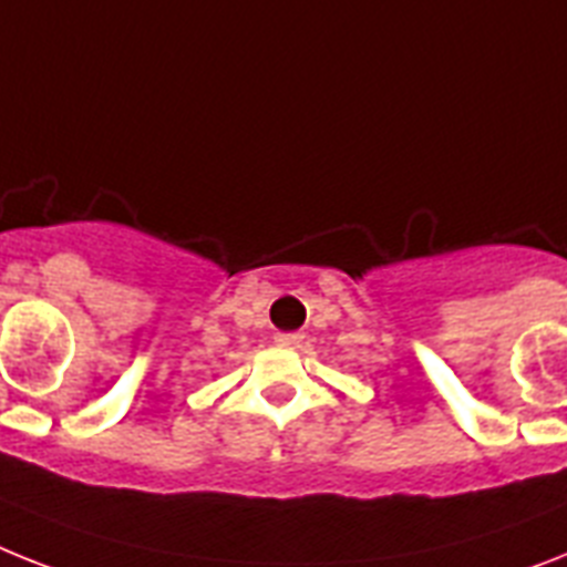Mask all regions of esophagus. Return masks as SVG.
Here are the masks:
<instances>
[{
  "label": "esophagus",
  "mask_w": 567,
  "mask_h": 567,
  "mask_svg": "<svg viewBox=\"0 0 567 567\" xmlns=\"http://www.w3.org/2000/svg\"><path fill=\"white\" fill-rule=\"evenodd\" d=\"M275 341H278L280 348H298V344L303 341V336L301 333H278L275 336Z\"/></svg>",
  "instance_id": "obj_1"
}]
</instances>
